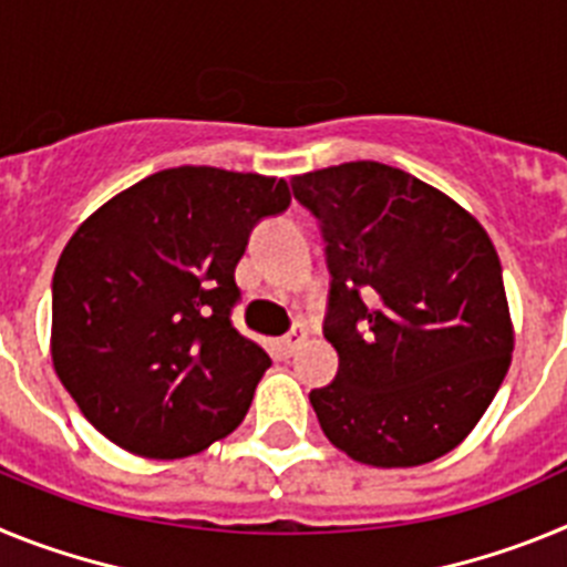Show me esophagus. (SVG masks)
Returning a JSON list of instances; mask_svg holds the SVG:
<instances>
[{"instance_id":"obj_1","label":"esophagus","mask_w":567,"mask_h":567,"mask_svg":"<svg viewBox=\"0 0 567 567\" xmlns=\"http://www.w3.org/2000/svg\"><path fill=\"white\" fill-rule=\"evenodd\" d=\"M303 338H307V327H303V323H300V320H298V323H292V329H289V332L284 334V338H280V346H284V352L292 354Z\"/></svg>"}]
</instances>
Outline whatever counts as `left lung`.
Wrapping results in <instances>:
<instances>
[{
  "mask_svg": "<svg viewBox=\"0 0 567 567\" xmlns=\"http://www.w3.org/2000/svg\"><path fill=\"white\" fill-rule=\"evenodd\" d=\"M329 269L323 334L338 374L309 392L320 429L358 463L443 457L497 394L511 352L497 249L460 204L380 162L292 178Z\"/></svg>",
  "mask_w": 567,
  "mask_h": 567,
  "instance_id": "8db88e82",
  "label": "left lung"
}]
</instances>
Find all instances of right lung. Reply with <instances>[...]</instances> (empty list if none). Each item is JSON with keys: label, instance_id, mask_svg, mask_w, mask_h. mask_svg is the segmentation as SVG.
Instances as JSON below:
<instances>
[{"label": "right lung", "instance_id": "add662e5", "mask_svg": "<svg viewBox=\"0 0 567 567\" xmlns=\"http://www.w3.org/2000/svg\"><path fill=\"white\" fill-rule=\"evenodd\" d=\"M284 178L173 167L110 198L53 272V365L110 443L155 460L227 437L272 360L240 334L235 267Z\"/></svg>", "mask_w": 567, "mask_h": 567}]
</instances>
